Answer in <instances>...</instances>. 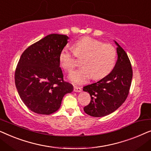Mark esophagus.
<instances>
[{
  "instance_id": "34e87169",
  "label": "esophagus",
  "mask_w": 151,
  "mask_h": 151,
  "mask_svg": "<svg viewBox=\"0 0 151 151\" xmlns=\"http://www.w3.org/2000/svg\"><path fill=\"white\" fill-rule=\"evenodd\" d=\"M73 91L75 92H80L82 91V88L80 87V86H73Z\"/></svg>"
}]
</instances>
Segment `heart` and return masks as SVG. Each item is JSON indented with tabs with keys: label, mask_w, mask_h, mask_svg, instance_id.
Listing matches in <instances>:
<instances>
[{
	"label": "heart",
	"mask_w": 151,
	"mask_h": 151,
	"mask_svg": "<svg viewBox=\"0 0 151 151\" xmlns=\"http://www.w3.org/2000/svg\"><path fill=\"white\" fill-rule=\"evenodd\" d=\"M73 51L65 47L59 54L61 67L67 72H71L78 65L76 56L82 58V67L69 76L73 83H85L93 78L100 80L104 78L115 67L117 51L113 45L104 43L92 37L84 36L73 43Z\"/></svg>",
	"instance_id": "heart-1"
}]
</instances>
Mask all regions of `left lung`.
<instances>
[{
	"instance_id": "obj_1",
	"label": "left lung",
	"mask_w": 151,
	"mask_h": 151,
	"mask_svg": "<svg viewBox=\"0 0 151 151\" xmlns=\"http://www.w3.org/2000/svg\"><path fill=\"white\" fill-rule=\"evenodd\" d=\"M115 44L117 60L113 71L100 81L83 87L91 99L84 111L91 116L104 117L114 112L129 96L133 78L131 61L122 47Z\"/></svg>"
}]
</instances>
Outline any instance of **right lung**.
I'll use <instances>...</instances> for the list:
<instances>
[{
  "label": "right lung",
  "instance_id": "obj_1",
  "mask_svg": "<svg viewBox=\"0 0 151 151\" xmlns=\"http://www.w3.org/2000/svg\"><path fill=\"white\" fill-rule=\"evenodd\" d=\"M68 36L49 34L28 47L22 53L15 71V84L20 98L33 112L49 115L60 107L73 85L64 80L59 54Z\"/></svg>",
  "mask_w": 151,
  "mask_h": 151
}]
</instances>
